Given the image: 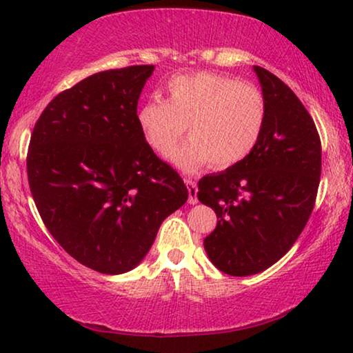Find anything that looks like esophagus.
I'll return each instance as SVG.
<instances>
[{
    "instance_id": "obj_1",
    "label": "esophagus",
    "mask_w": 353,
    "mask_h": 353,
    "mask_svg": "<svg viewBox=\"0 0 353 353\" xmlns=\"http://www.w3.org/2000/svg\"><path fill=\"white\" fill-rule=\"evenodd\" d=\"M185 185L188 186V192H190V196H188V202L190 204H197V185L194 180H191V178H185Z\"/></svg>"
}]
</instances>
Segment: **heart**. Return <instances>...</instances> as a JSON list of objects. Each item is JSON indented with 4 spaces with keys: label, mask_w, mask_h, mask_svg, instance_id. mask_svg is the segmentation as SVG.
Segmentation results:
<instances>
[{
    "label": "heart",
    "mask_w": 353,
    "mask_h": 353,
    "mask_svg": "<svg viewBox=\"0 0 353 353\" xmlns=\"http://www.w3.org/2000/svg\"><path fill=\"white\" fill-rule=\"evenodd\" d=\"M165 90L167 99L146 101L137 119L146 143L162 157L170 156L187 127L192 139L172 154L183 170L205 162L223 170L257 146L267 122V101L257 85L196 72L172 77Z\"/></svg>",
    "instance_id": "heart-1"
}]
</instances>
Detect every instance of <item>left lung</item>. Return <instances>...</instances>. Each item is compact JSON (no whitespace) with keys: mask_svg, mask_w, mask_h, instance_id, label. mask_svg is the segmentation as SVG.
Segmentation results:
<instances>
[{"mask_svg":"<svg viewBox=\"0 0 353 353\" xmlns=\"http://www.w3.org/2000/svg\"><path fill=\"white\" fill-rule=\"evenodd\" d=\"M267 101V122L244 161L197 183L216 226L204 239L220 272L249 276L276 263L296 243L315 205L321 141L315 122L289 86L254 65Z\"/></svg>","mask_w":353,"mask_h":353,"instance_id":"left-lung-1","label":"left lung"}]
</instances>
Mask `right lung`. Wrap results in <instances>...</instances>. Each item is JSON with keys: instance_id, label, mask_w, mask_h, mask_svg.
<instances>
[{"instance_id": "1", "label": "right lung", "mask_w": 353, "mask_h": 353, "mask_svg": "<svg viewBox=\"0 0 353 353\" xmlns=\"http://www.w3.org/2000/svg\"><path fill=\"white\" fill-rule=\"evenodd\" d=\"M154 65L90 75L46 105L27 154L43 223L77 262L104 274L144 259L188 190L144 139L138 99Z\"/></svg>"}]
</instances>
